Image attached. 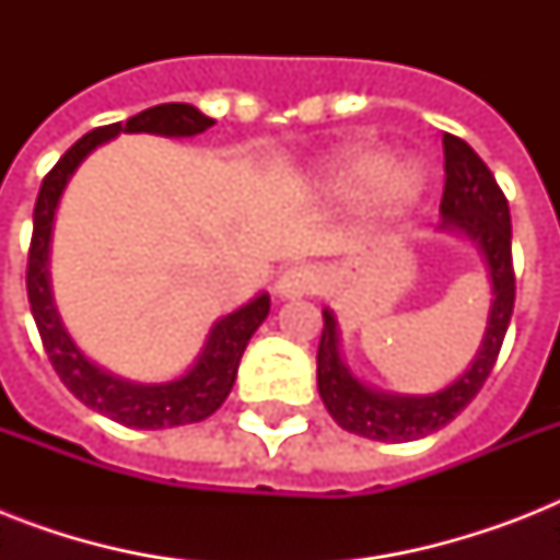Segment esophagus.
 Masks as SVG:
<instances>
[{
    "mask_svg": "<svg viewBox=\"0 0 560 560\" xmlns=\"http://www.w3.org/2000/svg\"><path fill=\"white\" fill-rule=\"evenodd\" d=\"M319 279H316V272L311 267H288V270L281 272L279 281H276V296L279 299H299L307 296V293H314Z\"/></svg>",
    "mask_w": 560,
    "mask_h": 560,
    "instance_id": "34e87169",
    "label": "esophagus"
}]
</instances>
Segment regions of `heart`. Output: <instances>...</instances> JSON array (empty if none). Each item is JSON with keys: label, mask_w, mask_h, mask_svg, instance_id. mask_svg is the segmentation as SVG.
<instances>
[{"label": "heart", "mask_w": 560, "mask_h": 560, "mask_svg": "<svg viewBox=\"0 0 560 560\" xmlns=\"http://www.w3.org/2000/svg\"><path fill=\"white\" fill-rule=\"evenodd\" d=\"M323 186L340 197L363 191L369 218L389 220L418 200L424 171L412 162H386L381 151L366 144H349L323 162Z\"/></svg>", "instance_id": "b5f03b06"}]
</instances>
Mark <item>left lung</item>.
Here are the masks:
<instances>
[{
  "instance_id": "8db88e82",
  "label": "left lung",
  "mask_w": 560,
  "mask_h": 560,
  "mask_svg": "<svg viewBox=\"0 0 560 560\" xmlns=\"http://www.w3.org/2000/svg\"><path fill=\"white\" fill-rule=\"evenodd\" d=\"M442 226L456 229L479 246L491 276V314L477 358L451 386L433 395H386L360 383L340 358V331L331 311H323L325 328L316 351V383L325 409L342 430L374 442H412L442 430L477 398L503 349L514 311L512 214L494 174L459 136L444 133Z\"/></svg>"
}]
</instances>
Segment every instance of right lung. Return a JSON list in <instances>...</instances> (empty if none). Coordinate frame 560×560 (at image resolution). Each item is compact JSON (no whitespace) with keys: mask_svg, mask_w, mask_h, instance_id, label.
<instances>
[{"mask_svg":"<svg viewBox=\"0 0 560 560\" xmlns=\"http://www.w3.org/2000/svg\"><path fill=\"white\" fill-rule=\"evenodd\" d=\"M211 125H214V118L202 116L191 104H160V107L142 109L139 116L127 118L125 125L116 121V125L95 127L83 139H78L60 156L55 168L48 171L39 186L37 206H34V235H31L25 288H28L31 314L37 323L43 349H46L57 377L63 381V386L74 398L101 416L133 427V430H162V427L194 424V421L209 418L232 392L246 342L270 314V296L261 293L244 307H237L235 314L223 316L211 325L197 363L186 374H179L177 381H121L116 374L95 366L90 358H83L57 314L55 299H51V281H48V246H51L57 202L63 197L66 183L72 179L78 165L98 144L116 139L118 133H156L183 139V136L202 133Z\"/></svg>","mask_w":560,"mask_h":560,"instance_id":"right-lung-1","label":"right lung"}]
</instances>
